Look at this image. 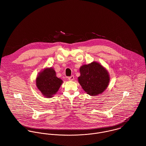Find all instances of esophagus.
Instances as JSON below:
<instances>
[{"mask_svg": "<svg viewBox=\"0 0 146 146\" xmlns=\"http://www.w3.org/2000/svg\"><path fill=\"white\" fill-rule=\"evenodd\" d=\"M68 80H70V81H73L74 80V76L73 75H72V76L68 77Z\"/></svg>", "mask_w": 146, "mask_h": 146, "instance_id": "34e87169", "label": "esophagus"}]
</instances>
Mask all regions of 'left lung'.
<instances>
[{"instance_id":"1","label":"left lung","mask_w":146,"mask_h":146,"mask_svg":"<svg viewBox=\"0 0 146 146\" xmlns=\"http://www.w3.org/2000/svg\"><path fill=\"white\" fill-rule=\"evenodd\" d=\"M80 72L78 82L88 94L96 96L103 93L107 88L110 75L100 63L93 62L83 65L80 68Z\"/></svg>"}]
</instances>
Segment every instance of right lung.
I'll return each mask as SVG.
<instances>
[{
	"label": "right lung",
	"instance_id": "obj_1",
	"mask_svg": "<svg viewBox=\"0 0 146 146\" xmlns=\"http://www.w3.org/2000/svg\"><path fill=\"white\" fill-rule=\"evenodd\" d=\"M63 81L56 76L54 70L45 68L40 72L36 79V85L42 94L46 98H50L56 94Z\"/></svg>",
	"mask_w": 146,
	"mask_h": 146
}]
</instances>
